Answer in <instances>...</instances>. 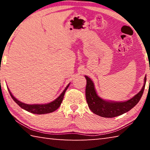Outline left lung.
Wrapping results in <instances>:
<instances>
[{
    "instance_id": "obj_1",
    "label": "left lung",
    "mask_w": 150,
    "mask_h": 150,
    "mask_svg": "<svg viewBox=\"0 0 150 150\" xmlns=\"http://www.w3.org/2000/svg\"><path fill=\"white\" fill-rule=\"evenodd\" d=\"M85 77L87 79L85 95L88 107L95 115L105 118L116 117L127 112L134 108V106L138 103L143 95L146 82V77H145L144 84L142 90L130 100L124 102H115L105 100L98 96L93 81L87 76L85 75Z\"/></svg>"
}]
</instances>
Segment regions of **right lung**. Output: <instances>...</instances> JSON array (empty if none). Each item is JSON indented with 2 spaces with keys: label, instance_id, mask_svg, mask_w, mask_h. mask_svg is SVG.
Returning <instances> with one entry per match:
<instances>
[{
  "label": "right lung",
  "instance_id": "obj_1",
  "mask_svg": "<svg viewBox=\"0 0 150 150\" xmlns=\"http://www.w3.org/2000/svg\"><path fill=\"white\" fill-rule=\"evenodd\" d=\"M69 84L70 83L68 84L67 87H65L64 91H63L62 94L58 96L56 99L50 103L42 104V105H38H38H28V104H25L24 103L20 102V101L16 99V98L12 95V93H11V91H10L8 88V90L10 93V95H11V97L12 98V99H13L14 100V102L16 103L17 105H18L22 108H23L25 110H27L28 112H32L33 114L44 115V114L52 112L57 110V109L59 107V106L62 103L65 91L67 89V88L69 87Z\"/></svg>",
  "mask_w": 150,
  "mask_h": 150
}]
</instances>
